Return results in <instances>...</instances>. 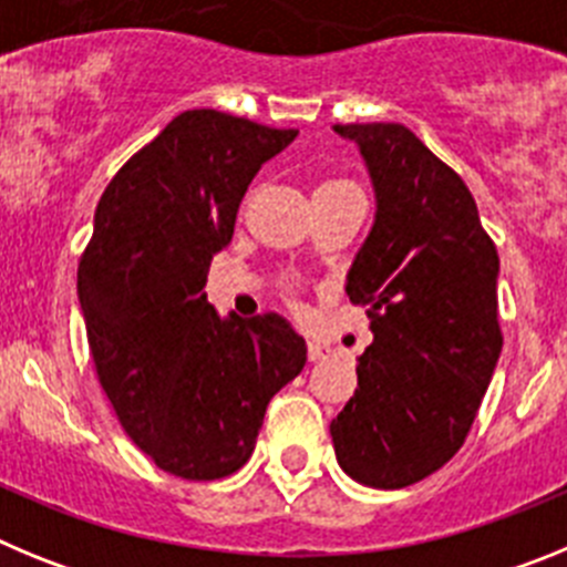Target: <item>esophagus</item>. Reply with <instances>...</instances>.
<instances>
[{"label":"esophagus","mask_w":567,"mask_h":567,"mask_svg":"<svg viewBox=\"0 0 567 567\" xmlns=\"http://www.w3.org/2000/svg\"><path fill=\"white\" fill-rule=\"evenodd\" d=\"M307 358L312 363H320V360H329L332 358V349L327 343H320V340H309L307 343Z\"/></svg>","instance_id":"34e87169"}]
</instances>
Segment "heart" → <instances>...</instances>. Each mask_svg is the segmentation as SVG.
I'll list each match as a JSON object with an SVG mask.
<instances>
[{"instance_id": "1", "label": "heart", "mask_w": 567, "mask_h": 567, "mask_svg": "<svg viewBox=\"0 0 567 567\" xmlns=\"http://www.w3.org/2000/svg\"><path fill=\"white\" fill-rule=\"evenodd\" d=\"M332 187H354V184L349 182V178H327L318 189H332Z\"/></svg>"}]
</instances>
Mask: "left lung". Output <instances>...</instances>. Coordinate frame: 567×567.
I'll return each instance as SVG.
<instances>
[{"label":"left lung","instance_id":"8db88e82","mask_svg":"<svg viewBox=\"0 0 567 567\" xmlns=\"http://www.w3.org/2000/svg\"><path fill=\"white\" fill-rule=\"evenodd\" d=\"M360 144L378 215L349 269L372 346L332 420L340 468L372 488H405L463 449L503 352L499 255L474 195L403 124H334Z\"/></svg>","mask_w":567,"mask_h":567}]
</instances>
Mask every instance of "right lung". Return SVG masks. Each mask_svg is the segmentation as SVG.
Returning a JSON list of instances; mask_svg holds the SVG:
<instances>
[{"label":"right lung","mask_w":567,"mask_h":567,"mask_svg":"<svg viewBox=\"0 0 567 567\" xmlns=\"http://www.w3.org/2000/svg\"><path fill=\"white\" fill-rule=\"evenodd\" d=\"M295 135L184 110L99 198L79 258L90 358L124 432L175 477L235 474L269 400L307 363L280 315L221 320L204 295L249 182Z\"/></svg>","instance_id":"right-lung-1"}]
</instances>
